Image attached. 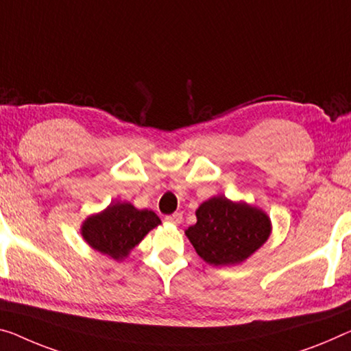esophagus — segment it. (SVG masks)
Masks as SVG:
<instances>
[{"label": "esophagus", "mask_w": 351, "mask_h": 351, "mask_svg": "<svg viewBox=\"0 0 351 351\" xmlns=\"http://www.w3.org/2000/svg\"><path fill=\"white\" fill-rule=\"evenodd\" d=\"M166 221H168V223H171V224L179 226L182 223V213H179V212L172 213V215H169V217H166Z\"/></svg>", "instance_id": "esophagus-1"}]
</instances>
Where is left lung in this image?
Masks as SVG:
<instances>
[{
	"label": "left lung",
	"mask_w": 351,
	"mask_h": 351,
	"mask_svg": "<svg viewBox=\"0 0 351 351\" xmlns=\"http://www.w3.org/2000/svg\"><path fill=\"white\" fill-rule=\"evenodd\" d=\"M197 223L185 230L199 257L210 265H237L261 247L271 234L263 210L215 196L196 210Z\"/></svg>",
	"instance_id": "1"
}]
</instances>
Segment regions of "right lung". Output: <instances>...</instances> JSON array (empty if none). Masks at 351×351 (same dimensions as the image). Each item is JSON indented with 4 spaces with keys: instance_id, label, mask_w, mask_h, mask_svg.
Listing matches in <instances>:
<instances>
[{
    "instance_id": "right-lung-1",
    "label": "right lung",
    "mask_w": 351,
    "mask_h": 351,
    "mask_svg": "<svg viewBox=\"0 0 351 351\" xmlns=\"http://www.w3.org/2000/svg\"><path fill=\"white\" fill-rule=\"evenodd\" d=\"M158 224L161 221L152 210H138L130 202H111L104 212L86 218L82 235L93 250L122 261Z\"/></svg>"
}]
</instances>
